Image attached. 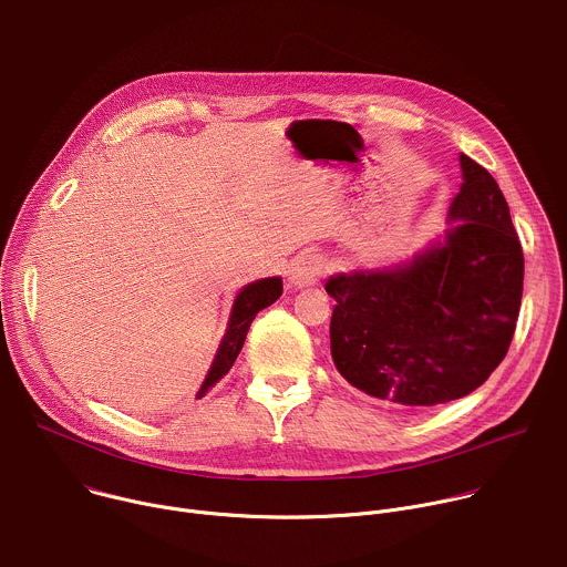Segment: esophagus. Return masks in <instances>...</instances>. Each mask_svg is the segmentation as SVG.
Listing matches in <instances>:
<instances>
[{
    "instance_id": "esophagus-1",
    "label": "esophagus",
    "mask_w": 567,
    "mask_h": 567,
    "mask_svg": "<svg viewBox=\"0 0 567 567\" xmlns=\"http://www.w3.org/2000/svg\"><path fill=\"white\" fill-rule=\"evenodd\" d=\"M324 274V260L318 254H300L289 269V285L291 287H311Z\"/></svg>"
}]
</instances>
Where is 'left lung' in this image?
I'll use <instances>...</instances> for the list:
<instances>
[{"label":"left lung","mask_w":567,"mask_h":567,"mask_svg":"<svg viewBox=\"0 0 567 567\" xmlns=\"http://www.w3.org/2000/svg\"><path fill=\"white\" fill-rule=\"evenodd\" d=\"M456 223L410 265L340 274L324 289L331 358L371 399L423 410L481 388L505 358L523 296V249L496 179L461 155Z\"/></svg>","instance_id":"8db88e82"}]
</instances>
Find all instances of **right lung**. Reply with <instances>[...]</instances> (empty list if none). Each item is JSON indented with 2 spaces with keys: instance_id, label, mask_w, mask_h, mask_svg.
I'll return each mask as SVG.
<instances>
[{
  "instance_id": "add662e5",
  "label": "right lung",
  "mask_w": 567,
  "mask_h": 567,
  "mask_svg": "<svg viewBox=\"0 0 567 567\" xmlns=\"http://www.w3.org/2000/svg\"><path fill=\"white\" fill-rule=\"evenodd\" d=\"M280 293H282V280L280 278H265V280L251 282L238 293V298L234 302L231 318H229L227 333H225L223 344L218 349V355H216V360L209 369V375L205 379V385L198 392V399L207 396V392L234 367L256 313L260 309L274 305L280 298Z\"/></svg>"
}]
</instances>
